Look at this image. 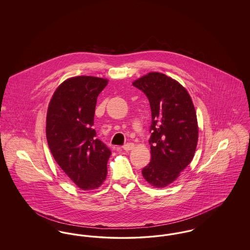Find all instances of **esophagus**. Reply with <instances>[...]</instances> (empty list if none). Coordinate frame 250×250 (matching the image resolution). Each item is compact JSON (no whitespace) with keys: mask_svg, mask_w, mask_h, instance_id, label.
<instances>
[{"mask_svg":"<svg viewBox=\"0 0 250 250\" xmlns=\"http://www.w3.org/2000/svg\"><path fill=\"white\" fill-rule=\"evenodd\" d=\"M125 151H130L134 148V144L133 143H125V145H123L122 147Z\"/></svg>","mask_w":250,"mask_h":250,"instance_id":"34e87169","label":"esophagus"}]
</instances>
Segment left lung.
Masks as SVG:
<instances>
[{"mask_svg": "<svg viewBox=\"0 0 250 250\" xmlns=\"http://www.w3.org/2000/svg\"><path fill=\"white\" fill-rule=\"evenodd\" d=\"M132 84L147 96L152 112L151 161L143 176L164 188L193 159L199 136L195 107L188 91L162 73L151 72Z\"/></svg>", "mask_w": 250, "mask_h": 250, "instance_id": "8db88e82", "label": "left lung"}]
</instances>
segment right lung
<instances>
[{
	"mask_svg": "<svg viewBox=\"0 0 250 250\" xmlns=\"http://www.w3.org/2000/svg\"><path fill=\"white\" fill-rule=\"evenodd\" d=\"M107 80L81 76L64 81L48 105L46 135L55 161L82 189L99 188L111 155L93 128L97 96Z\"/></svg>",
	"mask_w": 250,
	"mask_h": 250,
	"instance_id": "1",
	"label": "right lung"
}]
</instances>
